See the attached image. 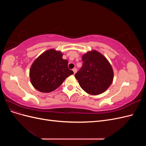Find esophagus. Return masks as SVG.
Listing matches in <instances>:
<instances>
[{
  "label": "esophagus",
  "mask_w": 146,
  "mask_h": 146,
  "mask_svg": "<svg viewBox=\"0 0 146 146\" xmlns=\"http://www.w3.org/2000/svg\"><path fill=\"white\" fill-rule=\"evenodd\" d=\"M72 70H73V72H74V74H76V72H77V69L76 68H74L73 69H72Z\"/></svg>",
  "instance_id": "34e87169"
}]
</instances>
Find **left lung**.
Segmentation results:
<instances>
[{"label": "left lung", "instance_id": "left-lung-1", "mask_svg": "<svg viewBox=\"0 0 146 146\" xmlns=\"http://www.w3.org/2000/svg\"><path fill=\"white\" fill-rule=\"evenodd\" d=\"M83 66L75 74L80 87L87 93L99 95L111 85L114 72L111 64L98 51L92 50L82 56Z\"/></svg>", "mask_w": 146, "mask_h": 146}]
</instances>
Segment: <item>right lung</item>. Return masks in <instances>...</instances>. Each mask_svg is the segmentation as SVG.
I'll list each match as a JSON object with an SVG mask.
<instances>
[{
	"mask_svg": "<svg viewBox=\"0 0 146 146\" xmlns=\"http://www.w3.org/2000/svg\"><path fill=\"white\" fill-rule=\"evenodd\" d=\"M63 55L61 51L51 48L33 61L29 74L31 83L35 89L41 92H50L74 74L68 68V61L63 59Z\"/></svg>",
	"mask_w": 146,
	"mask_h": 146,
	"instance_id": "add662e5",
	"label": "right lung"
}]
</instances>
